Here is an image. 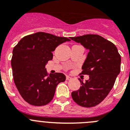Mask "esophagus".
Wrapping results in <instances>:
<instances>
[{"label":"esophagus","mask_w":130,"mask_h":130,"mask_svg":"<svg viewBox=\"0 0 130 130\" xmlns=\"http://www.w3.org/2000/svg\"><path fill=\"white\" fill-rule=\"evenodd\" d=\"M71 79H72V77H71L68 76V75H67V76H66V80H68H68H70Z\"/></svg>","instance_id":"1"}]
</instances>
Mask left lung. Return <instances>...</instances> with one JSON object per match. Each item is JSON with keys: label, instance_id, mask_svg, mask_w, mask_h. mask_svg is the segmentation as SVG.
Wrapping results in <instances>:
<instances>
[{"label": "left lung", "instance_id": "1", "mask_svg": "<svg viewBox=\"0 0 130 130\" xmlns=\"http://www.w3.org/2000/svg\"><path fill=\"white\" fill-rule=\"evenodd\" d=\"M89 50L81 74L88 75L81 87L72 92L73 101L80 106L92 107L105 99L120 72L121 57L115 44L97 34L70 37Z\"/></svg>", "mask_w": 130, "mask_h": 130}]
</instances>
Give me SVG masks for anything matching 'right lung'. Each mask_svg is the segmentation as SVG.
Segmentation results:
<instances>
[{
    "label": "right lung",
    "mask_w": 130,
    "mask_h": 130,
    "mask_svg": "<svg viewBox=\"0 0 130 130\" xmlns=\"http://www.w3.org/2000/svg\"><path fill=\"white\" fill-rule=\"evenodd\" d=\"M67 41L70 40L39 32L23 37L13 48V81L21 96L30 105L47 104L53 98L57 86L66 80L62 73L49 75L45 68L53 59V51Z\"/></svg>",
    "instance_id": "obj_1"
}]
</instances>
